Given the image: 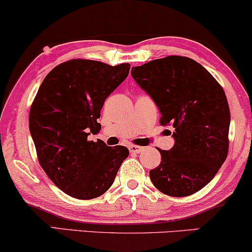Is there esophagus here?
Segmentation results:
<instances>
[{
    "instance_id": "34e87169",
    "label": "esophagus",
    "mask_w": 252,
    "mask_h": 252,
    "mask_svg": "<svg viewBox=\"0 0 252 252\" xmlns=\"http://www.w3.org/2000/svg\"><path fill=\"white\" fill-rule=\"evenodd\" d=\"M128 150L131 153H140V152L144 150V147H140V146H135V145H129Z\"/></svg>"
}]
</instances>
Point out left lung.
<instances>
[{"label": "left lung", "mask_w": 252, "mask_h": 252, "mask_svg": "<svg viewBox=\"0 0 252 252\" xmlns=\"http://www.w3.org/2000/svg\"><path fill=\"white\" fill-rule=\"evenodd\" d=\"M132 77L159 107L162 126L175 140L159 150L161 162L150 176L155 188L174 197L207 186L226 159L230 110L222 86L197 62L168 56L132 67Z\"/></svg>", "instance_id": "left-lung-1"}]
</instances>
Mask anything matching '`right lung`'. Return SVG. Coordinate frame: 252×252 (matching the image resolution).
<instances>
[{"label":"right lung","instance_id":"1","mask_svg":"<svg viewBox=\"0 0 252 252\" xmlns=\"http://www.w3.org/2000/svg\"><path fill=\"white\" fill-rule=\"evenodd\" d=\"M90 60H71L54 67L40 84L29 113V129L39 164L65 194L91 200L111 187L128 157L125 146L89 141L101 125L104 101L129 72Z\"/></svg>","mask_w":252,"mask_h":252}]
</instances>
